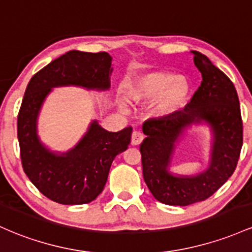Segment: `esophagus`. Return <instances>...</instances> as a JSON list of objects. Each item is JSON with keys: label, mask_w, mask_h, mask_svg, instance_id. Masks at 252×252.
<instances>
[{"label": "esophagus", "mask_w": 252, "mask_h": 252, "mask_svg": "<svg viewBox=\"0 0 252 252\" xmlns=\"http://www.w3.org/2000/svg\"><path fill=\"white\" fill-rule=\"evenodd\" d=\"M143 141V135L140 131H132L131 135V145L132 146H139Z\"/></svg>", "instance_id": "34e87169"}]
</instances>
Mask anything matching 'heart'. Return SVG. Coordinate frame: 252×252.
<instances>
[{
	"label": "heart",
	"instance_id": "heart-1",
	"mask_svg": "<svg viewBox=\"0 0 252 252\" xmlns=\"http://www.w3.org/2000/svg\"><path fill=\"white\" fill-rule=\"evenodd\" d=\"M191 92L189 79L166 70H151L136 74L124 85V96L129 103L146 104L153 117L166 118L179 112ZM122 111H128L124 100L118 103Z\"/></svg>",
	"mask_w": 252,
	"mask_h": 252
}]
</instances>
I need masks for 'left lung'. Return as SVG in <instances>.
<instances>
[{
  "instance_id": "1",
  "label": "left lung",
  "mask_w": 252,
  "mask_h": 252,
  "mask_svg": "<svg viewBox=\"0 0 252 252\" xmlns=\"http://www.w3.org/2000/svg\"><path fill=\"white\" fill-rule=\"evenodd\" d=\"M193 63L202 74L198 90L183 111L166 118L145 122L147 135L140 146L143 179L159 202L189 206L217 191L234 172L243 146V123L234 85L212 61L191 51ZM206 124L212 132L210 161L196 175L169 171L176 146L193 125Z\"/></svg>"
}]
</instances>
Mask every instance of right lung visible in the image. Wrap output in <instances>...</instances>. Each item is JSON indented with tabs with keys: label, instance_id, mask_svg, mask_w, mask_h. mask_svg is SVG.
Listing matches in <instances>:
<instances>
[{
	"label": "right lung",
	"instance_id": "1",
	"mask_svg": "<svg viewBox=\"0 0 252 252\" xmlns=\"http://www.w3.org/2000/svg\"><path fill=\"white\" fill-rule=\"evenodd\" d=\"M112 57L107 52H65L32 76L18 116V139L25 173L39 191L61 204L92 202L103 191L117 154L128 148L132 128L112 132L93 120L67 152L51 151L38 135V117L55 87L109 91Z\"/></svg>",
	"mask_w": 252,
	"mask_h": 252
}]
</instances>
